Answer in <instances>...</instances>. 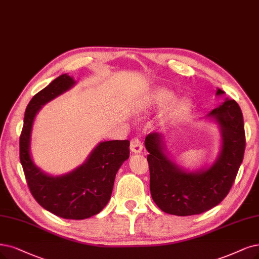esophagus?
Wrapping results in <instances>:
<instances>
[{
	"label": "esophagus",
	"mask_w": 259,
	"mask_h": 259,
	"mask_svg": "<svg viewBox=\"0 0 259 259\" xmlns=\"http://www.w3.org/2000/svg\"><path fill=\"white\" fill-rule=\"evenodd\" d=\"M130 150L135 154H140L143 150V144L139 139H132L130 142Z\"/></svg>",
	"instance_id": "obj_1"
}]
</instances>
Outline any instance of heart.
Here are the masks:
<instances>
[{"label":"heart","mask_w":259,"mask_h":259,"mask_svg":"<svg viewBox=\"0 0 259 259\" xmlns=\"http://www.w3.org/2000/svg\"><path fill=\"white\" fill-rule=\"evenodd\" d=\"M160 97L163 101H169L171 98L174 97V95L169 91H162V92H160ZM189 104L190 103L187 99H181L176 102L175 107H174V111L176 113H183L189 108Z\"/></svg>","instance_id":"b5f03b06"}]
</instances>
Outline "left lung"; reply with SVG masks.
<instances>
[{"label": "left lung", "mask_w": 259, "mask_h": 259, "mask_svg": "<svg viewBox=\"0 0 259 259\" xmlns=\"http://www.w3.org/2000/svg\"><path fill=\"white\" fill-rule=\"evenodd\" d=\"M222 95L225 93L217 89L215 96ZM200 119L214 121L221 136L215 160L200 168L189 169L177 163L166 148L165 135L150 133L145 139L151 197L166 213L193 215L215 207L228 194L242 163L245 135L238 103L225 98Z\"/></svg>", "instance_id": "1"}]
</instances>
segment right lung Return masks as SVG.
I'll return each instance as SVG.
<instances>
[{
	"label": "right lung",
	"instance_id": "obj_1",
	"mask_svg": "<svg viewBox=\"0 0 259 259\" xmlns=\"http://www.w3.org/2000/svg\"><path fill=\"white\" fill-rule=\"evenodd\" d=\"M75 83L72 76L64 73L32 98L24 113L20 161L28 188L38 204L63 219L84 220L99 213L109 203L115 176L129 158L130 142H100L81 165L65 174H48L36 165L31 154L36 115L46 103L71 90Z\"/></svg>",
	"mask_w": 259,
	"mask_h": 259
}]
</instances>
